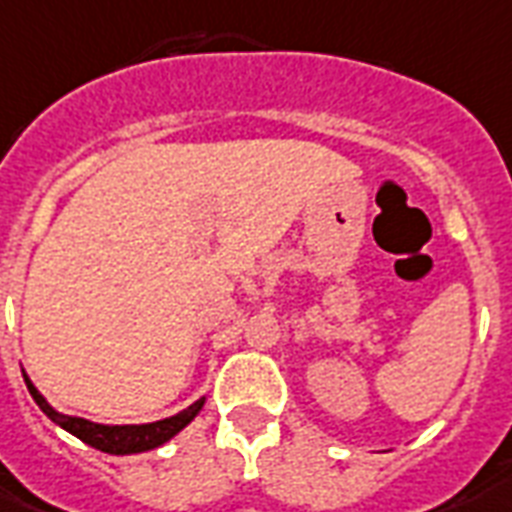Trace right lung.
I'll list each match as a JSON object with an SVG mask.
<instances>
[{
  "label": "right lung",
  "instance_id": "obj_1",
  "mask_svg": "<svg viewBox=\"0 0 512 512\" xmlns=\"http://www.w3.org/2000/svg\"><path fill=\"white\" fill-rule=\"evenodd\" d=\"M26 379V387H29L31 398L37 400V406L45 411L47 417L53 419L55 425L63 427L66 433L77 435L79 441L93 446L98 451H106V454H141V451L157 449L162 443H168L173 435H178L189 422H192L200 408L205 406V398L194 400L192 406L178 411L176 417L160 419V422H149V425H98V422H90V419L82 417H69V414H61L55 411L50 403H47L39 390L31 384V379L23 374Z\"/></svg>",
  "mask_w": 512,
  "mask_h": 512
}]
</instances>
